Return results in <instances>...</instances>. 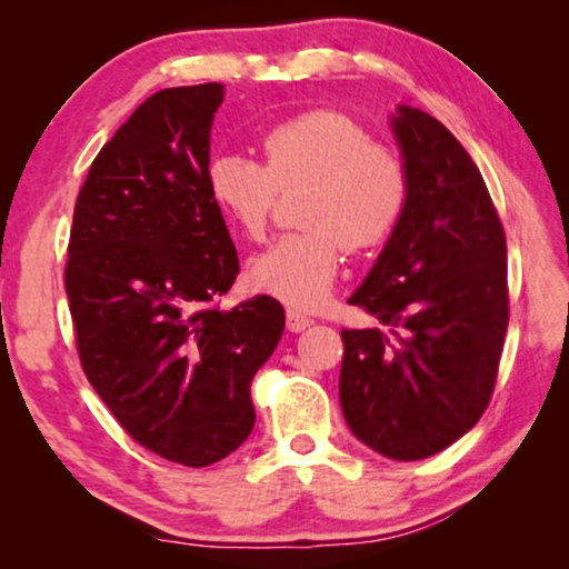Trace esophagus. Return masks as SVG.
I'll return each instance as SVG.
<instances>
[{
	"instance_id": "esophagus-1",
	"label": "esophagus",
	"mask_w": 569,
	"mask_h": 569,
	"mask_svg": "<svg viewBox=\"0 0 569 569\" xmlns=\"http://www.w3.org/2000/svg\"><path fill=\"white\" fill-rule=\"evenodd\" d=\"M311 323H313V321L308 319V316H303L301 311H293V308H288V311H286V326H288V331L298 333V331L308 329V326H311Z\"/></svg>"
}]
</instances>
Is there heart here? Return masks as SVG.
<instances>
[{"label":"heart","instance_id":"b5f03b06","mask_svg":"<svg viewBox=\"0 0 569 569\" xmlns=\"http://www.w3.org/2000/svg\"><path fill=\"white\" fill-rule=\"evenodd\" d=\"M208 188L240 236L261 240L281 192L306 188L298 220L306 230L278 238L248 263L250 288L296 308L329 298L343 248L387 246L411 200V172L399 150L373 142L351 114L308 110L263 134V162L228 152L210 162Z\"/></svg>","mask_w":569,"mask_h":569}]
</instances>
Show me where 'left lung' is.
Wrapping results in <instances>:
<instances>
[{"label":"left lung","instance_id":"obj_1","mask_svg":"<svg viewBox=\"0 0 569 569\" xmlns=\"http://www.w3.org/2000/svg\"><path fill=\"white\" fill-rule=\"evenodd\" d=\"M411 172L403 223L349 303L389 331L343 329L339 399L353 437L417 461L455 445L492 399L509 323L507 240L479 168L417 108L393 118Z\"/></svg>","mask_w":569,"mask_h":569}]
</instances>
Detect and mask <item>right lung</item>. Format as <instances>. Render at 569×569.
<instances>
[{"instance_id": "right-lung-1", "label": "right lung", "mask_w": 569, "mask_h": 569, "mask_svg": "<svg viewBox=\"0 0 569 569\" xmlns=\"http://www.w3.org/2000/svg\"><path fill=\"white\" fill-rule=\"evenodd\" d=\"M220 102L206 82L130 114L82 182L64 266L84 377L140 447L186 467L248 439L250 381L286 326L271 296L218 306L240 271L208 188Z\"/></svg>"}]
</instances>
